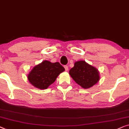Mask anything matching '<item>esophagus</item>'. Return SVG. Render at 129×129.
<instances>
[{"label": "esophagus", "mask_w": 129, "mask_h": 129, "mask_svg": "<svg viewBox=\"0 0 129 129\" xmlns=\"http://www.w3.org/2000/svg\"><path fill=\"white\" fill-rule=\"evenodd\" d=\"M64 68L65 69V70H66V71H68V70L69 68H68V66H67V65H65V66H64Z\"/></svg>", "instance_id": "obj_1"}]
</instances>
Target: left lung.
Segmentation results:
<instances>
[{
  "mask_svg": "<svg viewBox=\"0 0 129 129\" xmlns=\"http://www.w3.org/2000/svg\"><path fill=\"white\" fill-rule=\"evenodd\" d=\"M69 74L76 83L83 88L92 87L100 80L98 70L85 61L75 62Z\"/></svg>",
  "mask_w": 129,
  "mask_h": 129,
  "instance_id": "obj_1",
  "label": "left lung"
}]
</instances>
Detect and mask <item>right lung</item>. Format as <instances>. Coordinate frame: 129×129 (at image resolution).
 Here are the masks:
<instances>
[{"label": "right lung", "instance_id": "add662e5", "mask_svg": "<svg viewBox=\"0 0 129 129\" xmlns=\"http://www.w3.org/2000/svg\"><path fill=\"white\" fill-rule=\"evenodd\" d=\"M64 71V68L59 62L45 60L33 68L28 76V79L34 87L46 89Z\"/></svg>", "mask_w": 129, "mask_h": 129}]
</instances>
